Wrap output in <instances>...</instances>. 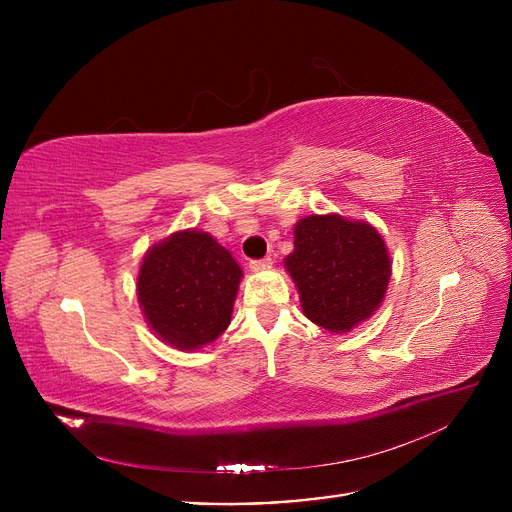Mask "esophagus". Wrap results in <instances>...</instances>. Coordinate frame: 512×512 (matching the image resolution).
<instances>
[{
    "instance_id": "1",
    "label": "esophagus",
    "mask_w": 512,
    "mask_h": 512,
    "mask_svg": "<svg viewBox=\"0 0 512 512\" xmlns=\"http://www.w3.org/2000/svg\"><path fill=\"white\" fill-rule=\"evenodd\" d=\"M249 265H251V270H255V272L265 270V267H270V265H272V257L267 255V257H263V259H253Z\"/></svg>"
}]
</instances>
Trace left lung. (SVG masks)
<instances>
[{"instance_id": "left-lung-1", "label": "left lung", "mask_w": 512, "mask_h": 512, "mask_svg": "<svg viewBox=\"0 0 512 512\" xmlns=\"http://www.w3.org/2000/svg\"><path fill=\"white\" fill-rule=\"evenodd\" d=\"M284 265L303 313L332 334L351 332L378 311L392 274L380 232L336 213L299 220Z\"/></svg>"}]
</instances>
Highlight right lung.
I'll return each mask as SVG.
<instances>
[{
    "mask_svg": "<svg viewBox=\"0 0 512 512\" xmlns=\"http://www.w3.org/2000/svg\"><path fill=\"white\" fill-rule=\"evenodd\" d=\"M240 278V265L213 236L180 230L145 253L137 297L161 340L195 351L230 326Z\"/></svg>",
    "mask_w": 512,
    "mask_h": 512,
    "instance_id": "obj_1",
    "label": "right lung"
}]
</instances>
